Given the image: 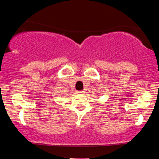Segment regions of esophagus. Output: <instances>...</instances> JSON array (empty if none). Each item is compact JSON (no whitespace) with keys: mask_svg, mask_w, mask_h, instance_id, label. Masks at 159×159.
<instances>
[{"mask_svg":"<svg viewBox=\"0 0 159 159\" xmlns=\"http://www.w3.org/2000/svg\"><path fill=\"white\" fill-rule=\"evenodd\" d=\"M84 92H85L84 91H79V92H78V94H84Z\"/></svg>","mask_w":159,"mask_h":159,"instance_id":"esophagus-1","label":"esophagus"}]
</instances>
